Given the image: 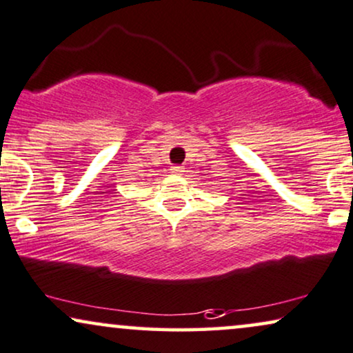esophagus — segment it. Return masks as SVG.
<instances>
[{"label": "esophagus", "mask_w": 353, "mask_h": 353, "mask_svg": "<svg viewBox=\"0 0 353 353\" xmlns=\"http://www.w3.org/2000/svg\"><path fill=\"white\" fill-rule=\"evenodd\" d=\"M170 170L173 172V173H183L185 170H183V167H180V165H175V167H172Z\"/></svg>", "instance_id": "obj_1"}]
</instances>
